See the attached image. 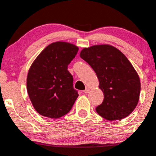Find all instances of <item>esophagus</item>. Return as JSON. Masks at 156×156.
Segmentation results:
<instances>
[{"mask_svg": "<svg viewBox=\"0 0 156 156\" xmlns=\"http://www.w3.org/2000/svg\"><path fill=\"white\" fill-rule=\"evenodd\" d=\"M90 92V89L88 88H86L85 90H83V92L84 93H86V94H87V93H88V92Z\"/></svg>", "mask_w": 156, "mask_h": 156, "instance_id": "34e87169", "label": "esophagus"}]
</instances>
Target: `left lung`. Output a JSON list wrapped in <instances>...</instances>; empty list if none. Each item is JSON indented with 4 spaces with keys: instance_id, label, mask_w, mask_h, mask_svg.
<instances>
[{
    "instance_id": "obj_1",
    "label": "left lung",
    "mask_w": 156,
    "mask_h": 156,
    "mask_svg": "<svg viewBox=\"0 0 156 156\" xmlns=\"http://www.w3.org/2000/svg\"><path fill=\"white\" fill-rule=\"evenodd\" d=\"M80 57L96 73L104 94L97 112L108 121L129 116L138 103L140 81L125 55L112 46L102 44L84 48Z\"/></svg>"
}]
</instances>
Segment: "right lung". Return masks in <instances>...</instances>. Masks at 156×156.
<instances>
[{
  "label": "right lung",
  "instance_id": "right-lung-1",
  "mask_svg": "<svg viewBox=\"0 0 156 156\" xmlns=\"http://www.w3.org/2000/svg\"><path fill=\"white\" fill-rule=\"evenodd\" d=\"M79 48L56 42L41 52L29 68L27 88L32 105L40 115L58 119L70 112L78 97L68 65Z\"/></svg>",
  "mask_w": 156,
  "mask_h": 156
}]
</instances>
